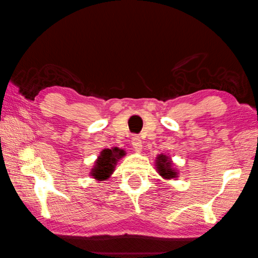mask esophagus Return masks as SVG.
I'll return each mask as SVG.
<instances>
[{"instance_id":"obj_1","label":"esophagus","mask_w":258,"mask_h":258,"mask_svg":"<svg viewBox=\"0 0 258 258\" xmlns=\"http://www.w3.org/2000/svg\"><path fill=\"white\" fill-rule=\"evenodd\" d=\"M132 147L137 150V151H141L142 150V140L140 139L138 135H134L132 138Z\"/></svg>"}]
</instances>
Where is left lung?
I'll return each instance as SVG.
<instances>
[{"label":"left lung","instance_id":"8db88e82","mask_svg":"<svg viewBox=\"0 0 258 258\" xmlns=\"http://www.w3.org/2000/svg\"><path fill=\"white\" fill-rule=\"evenodd\" d=\"M156 166L158 174L165 179H171V178H177L178 171L172 168V162L170 158L166 154H159L156 160Z\"/></svg>","mask_w":258,"mask_h":258}]
</instances>
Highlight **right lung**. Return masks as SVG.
Instances as JSON below:
<instances>
[{"label": "right lung", "mask_w": 258, "mask_h": 258, "mask_svg": "<svg viewBox=\"0 0 258 258\" xmlns=\"http://www.w3.org/2000/svg\"><path fill=\"white\" fill-rule=\"evenodd\" d=\"M124 156V150L118 148L102 150L95 163V167L91 169L90 175L97 180H106L113 174L117 161Z\"/></svg>", "instance_id": "add662e5"}]
</instances>
